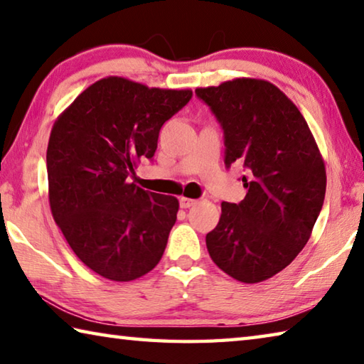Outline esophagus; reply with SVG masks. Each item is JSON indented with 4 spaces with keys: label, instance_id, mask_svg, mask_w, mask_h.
I'll list each match as a JSON object with an SVG mask.
<instances>
[{
    "label": "esophagus",
    "instance_id": "34e87169",
    "mask_svg": "<svg viewBox=\"0 0 364 364\" xmlns=\"http://www.w3.org/2000/svg\"><path fill=\"white\" fill-rule=\"evenodd\" d=\"M196 203H197V200H194V198L180 197V206H181V208H191V206H194Z\"/></svg>",
    "mask_w": 364,
    "mask_h": 364
}]
</instances>
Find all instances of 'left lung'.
<instances>
[{
  "instance_id": "obj_1",
  "label": "left lung",
  "mask_w": 364,
  "mask_h": 364,
  "mask_svg": "<svg viewBox=\"0 0 364 364\" xmlns=\"http://www.w3.org/2000/svg\"><path fill=\"white\" fill-rule=\"evenodd\" d=\"M196 96L223 127L225 167L241 164L246 172V197L223 202L206 235L210 257L233 279L265 281L308 243L325 198L322 156L300 110L273 83L237 78Z\"/></svg>"
}]
</instances>
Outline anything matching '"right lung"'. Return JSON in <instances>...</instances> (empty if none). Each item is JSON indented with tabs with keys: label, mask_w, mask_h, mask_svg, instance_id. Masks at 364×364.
I'll return each mask as SVG.
<instances>
[{
	"label": "right lung",
	"mask_w": 364,
	"mask_h": 364,
	"mask_svg": "<svg viewBox=\"0 0 364 364\" xmlns=\"http://www.w3.org/2000/svg\"><path fill=\"white\" fill-rule=\"evenodd\" d=\"M192 97L121 77L85 90L53 124L47 148L50 208L70 249L92 272L134 281L158 265L178 200L129 178L153 159L159 131Z\"/></svg>",
	"instance_id": "obj_1"
}]
</instances>
